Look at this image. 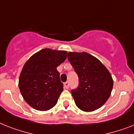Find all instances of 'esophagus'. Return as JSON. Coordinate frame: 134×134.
Listing matches in <instances>:
<instances>
[{"mask_svg":"<svg viewBox=\"0 0 134 134\" xmlns=\"http://www.w3.org/2000/svg\"><path fill=\"white\" fill-rule=\"evenodd\" d=\"M69 82L68 81H66V82L64 83V87L66 88H69Z\"/></svg>","mask_w":134,"mask_h":134,"instance_id":"1","label":"esophagus"}]
</instances>
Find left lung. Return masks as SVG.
Segmentation results:
<instances>
[{
    "label": "left lung",
    "mask_w": 134,
    "mask_h": 134,
    "mask_svg": "<svg viewBox=\"0 0 134 134\" xmlns=\"http://www.w3.org/2000/svg\"><path fill=\"white\" fill-rule=\"evenodd\" d=\"M68 59L79 77V86L71 91L76 105L84 111L100 108L109 99L113 88L108 70L86 52H70Z\"/></svg>",
    "instance_id": "obj_1"
}]
</instances>
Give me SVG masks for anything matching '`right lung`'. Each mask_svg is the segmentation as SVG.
<instances>
[{
    "mask_svg": "<svg viewBox=\"0 0 134 134\" xmlns=\"http://www.w3.org/2000/svg\"><path fill=\"white\" fill-rule=\"evenodd\" d=\"M67 52L44 48L33 55L19 77L22 96L31 107L46 111L56 105L63 91L57 67L66 60Z\"/></svg>",
    "mask_w": 134,
    "mask_h": 134,
    "instance_id": "right-lung-1",
    "label": "right lung"
}]
</instances>
